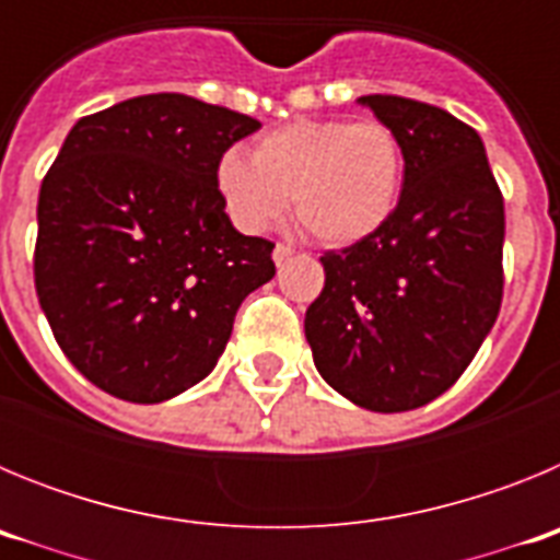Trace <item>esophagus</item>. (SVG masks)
<instances>
[{
	"label": "esophagus",
	"mask_w": 560,
	"mask_h": 560,
	"mask_svg": "<svg viewBox=\"0 0 560 560\" xmlns=\"http://www.w3.org/2000/svg\"><path fill=\"white\" fill-rule=\"evenodd\" d=\"M291 255H294V246H289V244H277L275 246V264L277 266H283Z\"/></svg>",
	"instance_id": "obj_1"
}]
</instances>
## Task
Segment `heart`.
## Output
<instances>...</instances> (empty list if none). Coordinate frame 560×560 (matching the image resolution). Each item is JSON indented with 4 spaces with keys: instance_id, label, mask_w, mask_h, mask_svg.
I'll return each mask as SVG.
<instances>
[{
    "instance_id": "b5f03b06",
    "label": "heart",
    "mask_w": 560,
    "mask_h": 560,
    "mask_svg": "<svg viewBox=\"0 0 560 560\" xmlns=\"http://www.w3.org/2000/svg\"><path fill=\"white\" fill-rule=\"evenodd\" d=\"M404 185V145L378 120H294L264 133L252 162L219 165V190L241 230L296 221L323 244L348 246L387 224Z\"/></svg>"
}]
</instances>
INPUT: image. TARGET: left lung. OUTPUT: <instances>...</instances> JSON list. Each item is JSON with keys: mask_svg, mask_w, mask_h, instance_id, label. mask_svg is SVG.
I'll use <instances>...</instances> for the list:
<instances>
[{"mask_svg": "<svg viewBox=\"0 0 560 560\" xmlns=\"http://www.w3.org/2000/svg\"><path fill=\"white\" fill-rule=\"evenodd\" d=\"M404 145L387 224L325 252V289L305 311L314 364L370 412H409L471 364L502 305L504 201L471 126L429 103L359 97Z\"/></svg>", "mask_w": 560, "mask_h": 560, "instance_id": "1", "label": "left lung"}]
</instances>
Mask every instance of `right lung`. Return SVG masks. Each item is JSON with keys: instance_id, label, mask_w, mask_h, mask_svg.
I'll return each instance as SVG.
<instances>
[{"instance_id": "obj_1", "label": "right lung", "mask_w": 560, "mask_h": 560, "mask_svg": "<svg viewBox=\"0 0 560 560\" xmlns=\"http://www.w3.org/2000/svg\"><path fill=\"white\" fill-rule=\"evenodd\" d=\"M260 122L160 92L89 114L38 192L36 294L95 387L160 404L199 384L246 296L275 277L266 237L224 212L219 165Z\"/></svg>"}]
</instances>
